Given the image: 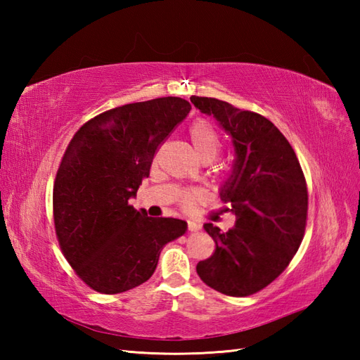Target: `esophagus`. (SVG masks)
<instances>
[{"label":"esophagus","instance_id":"esophagus-1","mask_svg":"<svg viewBox=\"0 0 360 360\" xmlns=\"http://www.w3.org/2000/svg\"><path fill=\"white\" fill-rule=\"evenodd\" d=\"M188 231L190 232H198V231H201V224L198 223V221H193V219H188Z\"/></svg>","mask_w":360,"mask_h":360}]
</instances>
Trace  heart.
Returning a JSON list of instances; mask_svg holds the SVG:
<instances>
[{
  "instance_id": "b5f03b06",
  "label": "heart",
  "mask_w": 360,
  "mask_h": 360,
  "mask_svg": "<svg viewBox=\"0 0 360 360\" xmlns=\"http://www.w3.org/2000/svg\"><path fill=\"white\" fill-rule=\"evenodd\" d=\"M190 141H192L193 150L196 156L200 158L201 162H212L218 158L223 148V142L221 137L213 125L205 120H196L195 124L190 127ZM202 193L200 190H187L181 195V204L184 209H192L195 202L200 200Z\"/></svg>"
}]
</instances>
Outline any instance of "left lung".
<instances>
[{"label": "left lung", "mask_w": 360, "mask_h": 360, "mask_svg": "<svg viewBox=\"0 0 360 360\" xmlns=\"http://www.w3.org/2000/svg\"><path fill=\"white\" fill-rule=\"evenodd\" d=\"M232 137L235 162L219 196L232 229L204 224L213 255L196 266L205 285L231 297L252 295L286 269L307 227L308 190L290 143L271 120L213 97H190Z\"/></svg>", "instance_id": "1"}]
</instances>
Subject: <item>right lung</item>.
Segmentation results:
<instances>
[{
  "label": "right lung",
  "instance_id": "add662e5",
  "mask_svg": "<svg viewBox=\"0 0 360 360\" xmlns=\"http://www.w3.org/2000/svg\"><path fill=\"white\" fill-rule=\"evenodd\" d=\"M192 105L181 97L128 103L98 114L74 134L53 182V224L68 263L101 294L147 281L160 250L187 231L129 205L158 147Z\"/></svg>",
  "mask_w": 360,
  "mask_h": 360
}]
</instances>
